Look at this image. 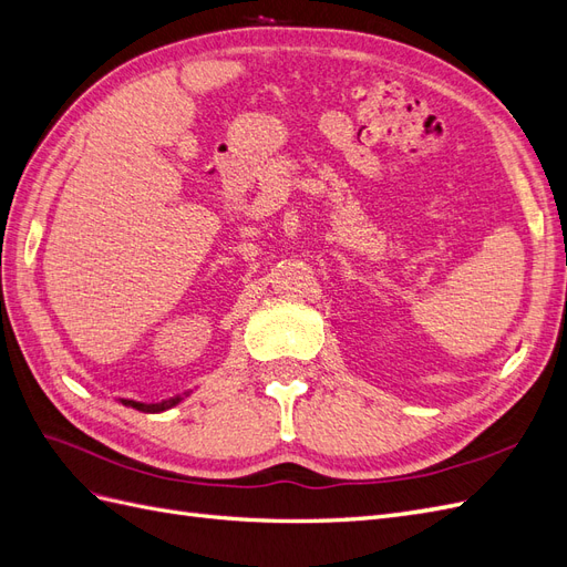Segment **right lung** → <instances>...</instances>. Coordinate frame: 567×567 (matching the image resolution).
Wrapping results in <instances>:
<instances>
[{"label": "right lung", "instance_id": "obj_1", "mask_svg": "<svg viewBox=\"0 0 567 567\" xmlns=\"http://www.w3.org/2000/svg\"><path fill=\"white\" fill-rule=\"evenodd\" d=\"M186 394H188V392H184V394H175V398L163 400V402H153V404H146V402H136V400H120V402H123L125 406H132V409L146 411V414H161V411H165V409H173L175 404H179V402L186 398Z\"/></svg>", "mask_w": 567, "mask_h": 567}]
</instances>
